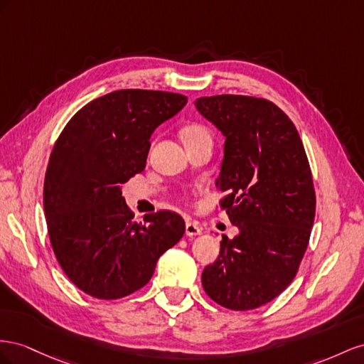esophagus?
Returning a JSON list of instances; mask_svg holds the SVG:
<instances>
[{
  "mask_svg": "<svg viewBox=\"0 0 364 364\" xmlns=\"http://www.w3.org/2000/svg\"><path fill=\"white\" fill-rule=\"evenodd\" d=\"M201 233V227L196 224V223H192V221H188L186 223V235L188 236H196Z\"/></svg>",
  "mask_w": 364,
  "mask_h": 364,
  "instance_id": "obj_1",
  "label": "esophagus"
}]
</instances>
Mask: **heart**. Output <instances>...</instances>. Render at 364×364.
<instances>
[{
  "mask_svg": "<svg viewBox=\"0 0 364 364\" xmlns=\"http://www.w3.org/2000/svg\"><path fill=\"white\" fill-rule=\"evenodd\" d=\"M181 136L184 139V141L195 140V139H200V137H210L209 131H207V128L201 123L186 124V127L181 129Z\"/></svg>",
  "mask_w": 364,
  "mask_h": 364,
  "instance_id": "heart-1",
  "label": "heart"
}]
</instances>
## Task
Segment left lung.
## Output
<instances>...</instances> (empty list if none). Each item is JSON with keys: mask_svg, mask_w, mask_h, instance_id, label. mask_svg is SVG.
<instances>
[{"mask_svg": "<svg viewBox=\"0 0 364 364\" xmlns=\"http://www.w3.org/2000/svg\"><path fill=\"white\" fill-rule=\"evenodd\" d=\"M195 105L225 137L215 184L240 228L233 240L223 237L203 288L224 308L255 309L293 282L306 252L316 216L309 161L294 123L273 102L221 95Z\"/></svg>", "mask_w": 364, "mask_h": 364, "instance_id": "obj_1", "label": "left lung"}]
</instances>
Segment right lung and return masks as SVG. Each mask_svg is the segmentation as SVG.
Instances as JSON below:
<instances>
[{
    "label": "right lung",
    "instance_id": "add662e5",
    "mask_svg": "<svg viewBox=\"0 0 364 364\" xmlns=\"http://www.w3.org/2000/svg\"><path fill=\"white\" fill-rule=\"evenodd\" d=\"M186 102L168 91H112L80 108L58 137L44 180V212L58 262L84 293L103 300L132 294L183 237L186 224L175 212L134 220L122 184L143 172L151 134Z\"/></svg>",
    "mask_w": 364,
    "mask_h": 364
}]
</instances>
